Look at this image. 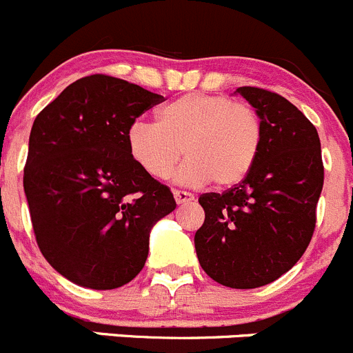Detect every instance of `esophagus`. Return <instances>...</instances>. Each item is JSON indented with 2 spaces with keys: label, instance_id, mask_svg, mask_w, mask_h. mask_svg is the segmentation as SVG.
<instances>
[{
  "label": "esophagus",
  "instance_id": "obj_1",
  "mask_svg": "<svg viewBox=\"0 0 353 353\" xmlns=\"http://www.w3.org/2000/svg\"><path fill=\"white\" fill-rule=\"evenodd\" d=\"M173 196L176 204H189L194 201V196L189 192H183V190H173Z\"/></svg>",
  "mask_w": 353,
  "mask_h": 353
}]
</instances>
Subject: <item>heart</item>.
<instances>
[{
  "label": "heart",
  "instance_id": "obj_1",
  "mask_svg": "<svg viewBox=\"0 0 353 353\" xmlns=\"http://www.w3.org/2000/svg\"><path fill=\"white\" fill-rule=\"evenodd\" d=\"M261 140V121L253 107L206 93L171 100L156 112V124L135 123L126 133L130 156L152 179H168L183 152L189 161L176 180L194 187L213 180L220 189L246 179Z\"/></svg>",
  "mask_w": 353,
  "mask_h": 353
}]
</instances>
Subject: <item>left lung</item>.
<instances>
[{"label": "left lung", "mask_w": 353, "mask_h": 353, "mask_svg": "<svg viewBox=\"0 0 353 353\" xmlns=\"http://www.w3.org/2000/svg\"><path fill=\"white\" fill-rule=\"evenodd\" d=\"M261 121V149L246 179L199 197L204 223L194 236L203 270L218 284L253 290L274 283L301 258L324 183L321 140L290 100L253 86L234 92Z\"/></svg>", "instance_id": "1"}]
</instances>
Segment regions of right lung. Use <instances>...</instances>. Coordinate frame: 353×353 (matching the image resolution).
<instances>
[{
	"instance_id": "1",
	"label": "right lung",
	"mask_w": 353,
	"mask_h": 353,
	"mask_svg": "<svg viewBox=\"0 0 353 353\" xmlns=\"http://www.w3.org/2000/svg\"><path fill=\"white\" fill-rule=\"evenodd\" d=\"M161 100L93 74L67 86L34 119L23 192L43 256L70 283L116 290L135 279L150 230L176 208L171 190L126 145L137 117Z\"/></svg>"
}]
</instances>
